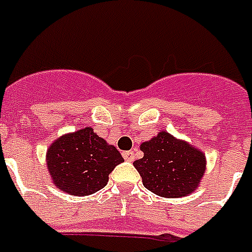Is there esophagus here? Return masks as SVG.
<instances>
[{
  "label": "esophagus",
  "instance_id": "obj_1",
  "mask_svg": "<svg viewBox=\"0 0 252 252\" xmlns=\"http://www.w3.org/2000/svg\"><path fill=\"white\" fill-rule=\"evenodd\" d=\"M122 156H123V158L126 160V161H134L135 153L133 151H127V152H123Z\"/></svg>",
  "mask_w": 252,
  "mask_h": 252
}]
</instances>
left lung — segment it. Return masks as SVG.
<instances>
[{"mask_svg":"<svg viewBox=\"0 0 252 252\" xmlns=\"http://www.w3.org/2000/svg\"><path fill=\"white\" fill-rule=\"evenodd\" d=\"M140 149L144 158L133 164L144 186L160 197H186L197 189L205 174L206 158L202 152L167 131L142 142Z\"/></svg>","mask_w":252,"mask_h":252,"instance_id":"left-lung-1","label":"left lung"}]
</instances>
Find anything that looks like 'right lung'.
I'll return each mask as SVG.
<instances>
[{
    "label": "right lung",
    "instance_id": "add662e5",
    "mask_svg": "<svg viewBox=\"0 0 252 252\" xmlns=\"http://www.w3.org/2000/svg\"><path fill=\"white\" fill-rule=\"evenodd\" d=\"M51 180L61 191L89 195L106 186L108 175L123 158L114 145L84 127L55 140L47 149Z\"/></svg>",
    "mask_w": 252,
    "mask_h": 252
}]
</instances>
